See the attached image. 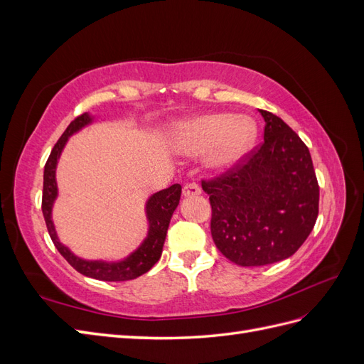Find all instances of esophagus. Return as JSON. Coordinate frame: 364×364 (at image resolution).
Instances as JSON below:
<instances>
[{"label": "esophagus", "instance_id": "obj_1", "mask_svg": "<svg viewBox=\"0 0 364 364\" xmlns=\"http://www.w3.org/2000/svg\"><path fill=\"white\" fill-rule=\"evenodd\" d=\"M182 194H183V197H196V196H199V194H200V188H199V185L194 183V182L186 183V185L183 186Z\"/></svg>", "mask_w": 364, "mask_h": 364}]
</instances>
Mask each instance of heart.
Returning a JSON list of instances; mask_svg holds the SVG:
<instances>
[{"instance_id": "obj_1", "label": "heart", "mask_w": 364, "mask_h": 364, "mask_svg": "<svg viewBox=\"0 0 364 364\" xmlns=\"http://www.w3.org/2000/svg\"><path fill=\"white\" fill-rule=\"evenodd\" d=\"M255 138L257 124L252 118L214 112L179 123L174 132V149L185 156L206 153V167L225 171L246 155Z\"/></svg>"}]
</instances>
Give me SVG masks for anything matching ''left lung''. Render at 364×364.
<instances>
[{
    "instance_id": "8db88e82",
    "label": "left lung",
    "mask_w": 364,
    "mask_h": 364,
    "mask_svg": "<svg viewBox=\"0 0 364 364\" xmlns=\"http://www.w3.org/2000/svg\"><path fill=\"white\" fill-rule=\"evenodd\" d=\"M259 114L266 121L261 146L215 179L202 181L213 208L214 243L243 267L291 257L318 214L310 150L279 117Z\"/></svg>"
}]
</instances>
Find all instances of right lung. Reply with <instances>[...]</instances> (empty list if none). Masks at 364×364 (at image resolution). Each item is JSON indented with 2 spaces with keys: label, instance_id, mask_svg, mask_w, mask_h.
<instances>
[{
  "label": "right lung",
  "instance_id": "add662e5",
  "mask_svg": "<svg viewBox=\"0 0 364 364\" xmlns=\"http://www.w3.org/2000/svg\"><path fill=\"white\" fill-rule=\"evenodd\" d=\"M92 117L90 114H82L77 118H74L67 130L63 132V135L59 138V141L54 144L50 158L43 168V191H42V214L46 218L48 234L53 240L54 246L60 252V255L67 259L71 266L85 277H90L94 279L100 281H129L135 279L141 274L149 272L158 259L161 258L162 247L165 237H167V229L170 225L171 215L174 209L178 208L181 200L182 186L179 183L171 185L170 188H165L159 193H155L150 196V199L146 203V214L149 220V234L146 240L142 241V245L132 252L127 258L123 261L115 262H106V261H90L82 259L80 257H75L74 253L63 246L54 229L53 220H51V209L53 203L58 197V183H56V167L58 159L60 158V153L67 144L68 138L83 129L85 126L92 123Z\"/></svg>",
  "mask_w": 364,
  "mask_h": 364
}]
</instances>
